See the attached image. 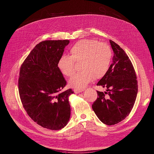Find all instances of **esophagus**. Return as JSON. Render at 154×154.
<instances>
[{"label": "esophagus", "instance_id": "obj_1", "mask_svg": "<svg viewBox=\"0 0 154 154\" xmlns=\"http://www.w3.org/2000/svg\"><path fill=\"white\" fill-rule=\"evenodd\" d=\"M74 91L76 93H80L82 92L83 91H84L83 89H74Z\"/></svg>", "mask_w": 154, "mask_h": 154}]
</instances>
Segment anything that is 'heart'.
<instances>
[{"mask_svg":"<svg viewBox=\"0 0 154 154\" xmlns=\"http://www.w3.org/2000/svg\"><path fill=\"white\" fill-rule=\"evenodd\" d=\"M70 57L63 55L58 62V68L66 77L75 72V63H81V72L75 74L69 80L70 87L83 89L96 79L103 77L109 69L112 51L106 43L92 39L82 40L75 43L69 50Z\"/></svg>","mask_w":154,"mask_h":154,"instance_id":"heart-1","label":"heart"}]
</instances>
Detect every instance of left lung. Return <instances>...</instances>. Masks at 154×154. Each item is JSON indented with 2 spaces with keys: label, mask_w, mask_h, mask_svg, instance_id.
I'll list each match as a JSON object with an SVG mask.
<instances>
[{
  "label": "left lung",
  "mask_w": 154,
  "mask_h": 154,
  "mask_svg": "<svg viewBox=\"0 0 154 154\" xmlns=\"http://www.w3.org/2000/svg\"><path fill=\"white\" fill-rule=\"evenodd\" d=\"M109 42L114 52L112 63L97 84L106 91H97L98 97L93 103L92 109L102 123L111 125L121 122L128 116L138 89L131 62L119 45L111 40Z\"/></svg>",
  "instance_id": "8db88e82"
}]
</instances>
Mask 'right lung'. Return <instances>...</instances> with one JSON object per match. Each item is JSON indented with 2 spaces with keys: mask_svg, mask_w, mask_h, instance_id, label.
I'll return each instance as SVG.
<instances>
[{
  "mask_svg": "<svg viewBox=\"0 0 154 154\" xmlns=\"http://www.w3.org/2000/svg\"><path fill=\"white\" fill-rule=\"evenodd\" d=\"M68 40H45L37 44L23 63L18 80L23 105L31 119L42 127L58 130L68 124L71 114L69 96L62 89L66 81L58 68Z\"/></svg>",
  "mask_w": 154,
  "mask_h": 154,
  "instance_id": "add662e5",
  "label": "right lung"
}]
</instances>
